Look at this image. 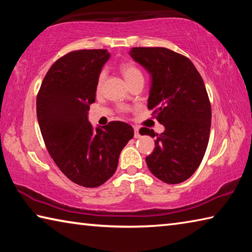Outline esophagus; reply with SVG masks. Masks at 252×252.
Returning a JSON list of instances; mask_svg holds the SVG:
<instances>
[{"label": "esophagus", "mask_w": 252, "mask_h": 252, "mask_svg": "<svg viewBox=\"0 0 252 252\" xmlns=\"http://www.w3.org/2000/svg\"><path fill=\"white\" fill-rule=\"evenodd\" d=\"M134 138H140V132L138 126H134Z\"/></svg>", "instance_id": "1"}]
</instances>
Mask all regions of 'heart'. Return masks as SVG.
Listing matches in <instances>:
<instances>
[{
  "label": "heart",
  "mask_w": 252,
  "mask_h": 252,
  "mask_svg": "<svg viewBox=\"0 0 252 252\" xmlns=\"http://www.w3.org/2000/svg\"><path fill=\"white\" fill-rule=\"evenodd\" d=\"M120 70H121L122 74H123V76H125V79L126 80L127 83H130L131 81H133V80L138 79V78H142L141 71H140L134 64H131V63H125V64H122L120 66ZM104 76H105L104 71H102L101 73L99 74V78H97V82H96L97 90H100L102 84H103Z\"/></svg>",
  "instance_id": "b5f03b06"
}]
</instances>
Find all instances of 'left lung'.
I'll list each match as a JSON object with an SVG mask.
<instances>
[{"mask_svg":"<svg viewBox=\"0 0 252 252\" xmlns=\"http://www.w3.org/2000/svg\"><path fill=\"white\" fill-rule=\"evenodd\" d=\"M130 54L151 74L148 108L165 129L161 134L148 127L139 131L156 138L148 168L165 183L186 181L201 163L210 135L211 105L203 80L189 59L169 49L133 48Z\"/></svg>","mask_w":252,"mask_h":252,"instance_id":"8db88e82","label":"left lung"}]
</instances>
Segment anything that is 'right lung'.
Here are the masks:
<instances>
[{
    "label": "right lung",
    "instance_id": "1",
    "mask_svg": "<svg viewBox=\"0 0 252 252\" xmlns=\"http://www.w3.org/2000/svg\"><path fill=\"white\" fill-rule=\"evenodd\" d=\"M106 50H78L53 63L36 96V116L45 147L72 182L96 188L113 176L119 156L133 127L111 121L94 130L88 111L95 101L96 82L109 60Z\"/></svg>",
    "mask_w": 252,
    "mask_h": 252
}]
</instances>
